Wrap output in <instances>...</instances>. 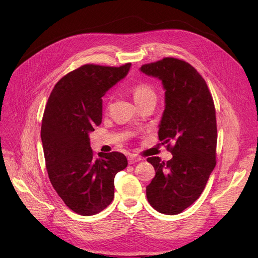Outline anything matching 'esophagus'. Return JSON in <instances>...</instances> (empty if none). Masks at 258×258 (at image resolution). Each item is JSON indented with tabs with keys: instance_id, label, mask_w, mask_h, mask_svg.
Listing matches in <instances>:
<instances>
[{
	"instance_id": "obj_1",
	"label": "esophagus",
	"mask_w": 258,
	"mask_h": 258,
	"mask_svg": "<svg viewBox=\"0 0 258 258\" xmlns=\"http://www.w3.org/2000/svg\"><path fill=\"white\" fill-rule=\"evenodd\" d=\"M140 160H141L140 157H138L136 155H131L128 157V163L130 164H134V163H136V162H139Z\"/></svg>"
}]
</instances>
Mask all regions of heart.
I'll return each mask as SVG.
<instances>
[{"instance_id": "1", "label": "heart", "mask_w": 258, "mask_h": 258, "mask_svg": "<svg viewBox=\"0 0 258 258\" xmlns=\"http://www.w3.org/2000/svg\"><path fill=\"white\" fill-rule=\"evenodd\" d=\"M131 92L135 102L137 104L143 103L151 99H156V92L150 85L137 84L132 87Z\"/></svg>"}]
</instances>
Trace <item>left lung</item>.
Wrapping results in <instances>:
<instances>
[{"mask_svg": "<svg viewBox=\"0 0 258 258\" xmlns=\"http://www.w3.org/2000/svg\"><path fill=\"white\" fill-rule=\"evenodd\" d=\"M140 71L160 79L165 90L158 135L160 141L169 143L172 155L167 162L147 159L156 170L146 186L147 201L161 213L179 214L199 199L216 164L213 99L204 78L184 60L166 57L143 64Z\"/></svg>", "mask_w": 258, "mask_h": 258, "instance_id": "8db88e82", "label": "left lung"}]
</instances>
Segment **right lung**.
Segmentation results:
<instances>
[{
  "label": "right lung",
  "mask_w": 258,
  "mask_h": 258,
  "mask_svg": "<svg viewBox=\"0 0 258 258\" xmlns=\"http://www.w3.org/2000/svg\"><path fill=\"white\" fill-rule=\"evenodd\" d=\"M131 66H81L58 81L46 104L40 138L49 179L64 204L80 215L99 213L111 204L115 175L127 166L118 152L94 158L89 135L101 123V97Z\"/></svg>",
  "instance_id": "right-lung-1"
}]
</instances>
